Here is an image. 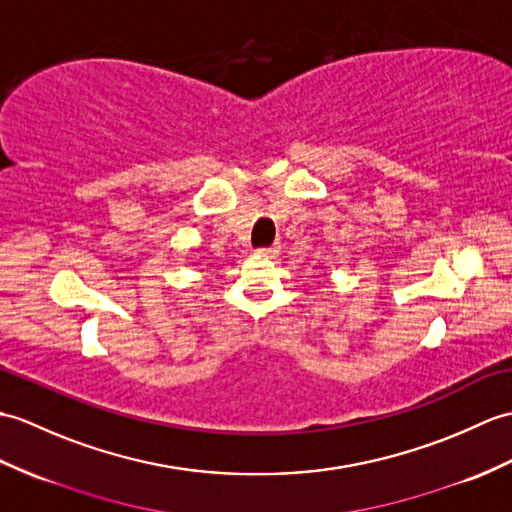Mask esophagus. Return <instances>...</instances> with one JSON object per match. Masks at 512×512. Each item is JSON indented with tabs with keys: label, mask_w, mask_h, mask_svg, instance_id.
<instances>
[{
	"label": "esophagus",
	"mask_w": 512,
	"mask_h": 512,
	"mask_svg": "<svg viewBox=\"0 0 512 512\" xmlns=\"http://www.w3.org/2000/svg\"><path fill=\"white\" fill-rule=\"evenodd\" d=\"M257 255H259V257H277V255H279V246L257 248Z\"/></svg>",
	"instance_id": "34e87169"
}]
</instances>
